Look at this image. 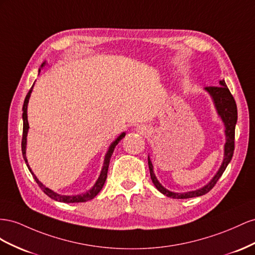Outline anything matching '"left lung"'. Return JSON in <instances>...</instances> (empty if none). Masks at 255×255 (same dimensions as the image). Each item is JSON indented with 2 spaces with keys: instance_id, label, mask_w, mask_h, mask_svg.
<instances>
[{
  "instance_id": "obj_1",
  "label": "left lung",
  "mask_w": 255,
  "mask_h": 255,
  "mask_svg": "<svg viewBox=\"0 0 255 255\" xmlns=\"http://www.w3.org/2000/svg\"><path fill=\"white\" fill-rule=\"evenodd\" d=\"M220 85L221 86L205 87V90L210 94V96L213 97L218 114L221 116L225 126L227 142H225V145H224V159L220 169L217 172L214 178L210 180V183L203 188L199 189V190L185 192V193H175V192L166 190V189L162 187L161 184L157 180L155 173L152 171L151 161L148 157V168H149L150 178L152 180V183H154V185L160 192L163 193L166 196H170V198H173V199H190V198H195V196H201V195L206 194L215 187L218 179L221 177L223 172L225 171V169H227L228 164L232 160V157H233V154H234V149H235V126L237 123V107H236L235 99L233 97L230 90L228 89L224 80L220 81Z\"/></svg>"
}]
</instances>
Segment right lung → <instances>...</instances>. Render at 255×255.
I'll return each instance as SVG.
<instances>
[{"instance_id": "add662e5", "label": "right lung", "mask_w": 255, "mask_h": 255, "mask_svg": "<svg viewBox=\"0 0 255 255\" xmlns=\"http://www.w3.org/2000/svg\"><path fill=\"white\" fill-rule=\"evenodd\" d=\"M45 65V63H42L41 67ZM40 71V70H39ZM34 86V84H33ZM33 86L31 87V90L28 91L27 95L24 99V104H23V108H22V119H23V132H22V142H21V148H22V156H23V159L24 161L26 163V166L28 168V170H30V172L32 173V175L35 179L36 183L38 184V186L40 187L41 190L45 192L49 198L53 199L55 201H59V202H64V203H83V202H86V201H90L92 199L95 198V196L99 193V191L103 189L105 183H106V179H107V175H108V169H109V163H110V159H111V156L113 154L114 151V148L116 145L119 144V142L123 139L124 136H125V132H123L118 139H116L112 144L111 146L109 147V150L107 152L106 155V158H105V162H104V166H103V170H101V173H100V176L98 177L96 184L94 185V187L91 189L90 191H87L85 193H82V194H78V195H61V194H57L55 192H53L52 190H50V189H48L47 187L43 186L40 181L37 179V177H36L34 175V173L31 171L30 169V165L27 164V160H26V156H25V147H26V134H27V130H28V122H27V104H28V99H30V96H31V93H32V90H33Z\"/></svg>"}]
</instances>
